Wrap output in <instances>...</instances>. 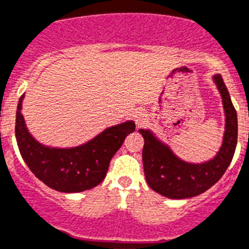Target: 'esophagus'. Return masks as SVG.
Here are the masks:
<instances>
[{"label":"esophagus","instance_id":"1","mask_svg":"<svg viewBox=\"0 0 249 249\" xmlns=\"http://www.w3.org/2000/svg\"><path fill=\"white\" fill-rule=\"evenodd\" d=\"M135 120H136V124H138V126H140V125L144 124V122H145L144 114H142V113H138V114H136V115H135Z\"/></svg>","mask_w":249,"mask_h":249}]
</instances>
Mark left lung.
<instances>
[{"label": "left lung", "mask_w": 249, "mask_h": 249, "mask_svg": "<svg viewBox=\"0 0 249 249\" xmlns=\"http://www.w3.org/2000/svg\"><path fill=\"white\" fill-rule=\"evenodd\" d=\"M213 80L222 97L226 130L222 146L212 160L203 163L185 162L152 135L150 130H139L145 141L142 147L145 178L150 187L162 196L182 200L203 194L222 178L233 159L238 134L237 111L222 75L216 74Z\"/></svg>", "instance_id": "left-lung-1"}]
</instances>
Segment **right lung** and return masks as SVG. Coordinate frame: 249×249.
<instances>
[{
    "instance_id": "right-lung-1",
    "label": "right lung",
    "mask_w": 249,
    "mask_h": 249,
    "mask_svg": "<svg viewBox=\"0 0 249 249\" xmlns=\"http://www.w3.org/2000/svg\"><path fill=\"white\" fill-rule=\"evenodd\" d=\"M23 95L16 113V140L27 166L48 187L60 192H82L99 185L109 163L125 138L135 131V123L105 129L87 144L71 149H55L39 144L32 138L21 114Z\"/></svg>"
}]
</instances>
